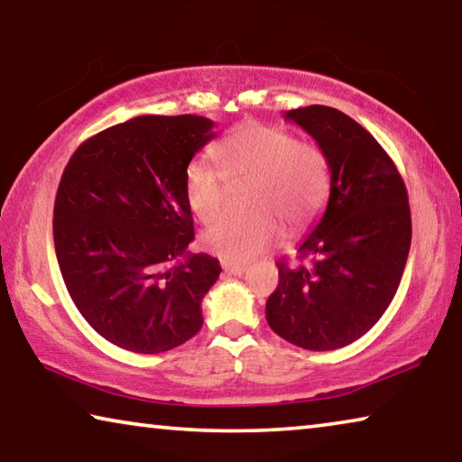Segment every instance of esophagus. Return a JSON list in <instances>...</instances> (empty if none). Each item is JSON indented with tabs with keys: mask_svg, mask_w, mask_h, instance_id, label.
<instances>
[{
	"mask_svg": "<svg viewBox=\"0 0 462 462\" xmlns=\"http://www.w3.org/2000/svg\"><path fill=\"white\" fill-rule=\"evenodd\" d=\"M222 269L230 275H242L246 271V264L236 263V261H222Z\"/></svg>",
	"mask_w": 462,
	"mask_h": 462,
	"instance_id": "34e87169",
	"label": "esophagus"
}]
</instances>
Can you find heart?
<instances>
[{
  "label": "heart",
  "instance_id": "b5f03b06",
  "mask_svg": "<svg viewBox=\"0 0 462 462\" xmlns=\"http://www.w3.org/2000/svg\"><path fill=\"white\" fill-rule=\"evenodd\" d=\"M220 173L193 161L185 169L187 206L201 222H212L226 203V183L253 179L246 214H228L203 234V245L226 261L245 263L259 256L285 224L300 232L316 220L330 193V171L324 152L300 143L285 128L271 124H242L214 146Z\"/></svg>",
  "mask_w": 462,
  "mask_h": 462
}]
</instances>
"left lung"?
Masks as SVG:
<instances>
[{"instance_id":"obj_1","label":"left lung","mask_w":462,"mask_h":462,"mask_svg":"<svg viewBox=\"0 0 462 462\" xmlns=\"http://www.w3.org/2000/svg\"><path fill=\"white\" fill-rule=\"evenodd\" d=\"M316 140L330 169V198L300 263L279 261L267 300L273 332L306 350H336L366 334L400 287L411 245L408 189L391 156L340 109L285 114Z\"/></svg>"}]
</instances>
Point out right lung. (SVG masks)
<instances>
[{"label": "right lung", "instance_id": "add662e5", "mask_svg": "<svg viewBox=\"0 0 462 462\" xmlns=\"http://www.w3.org/2000/svg\"><path fill=\"white\" fill-rule=\"evenodd\" d=\"M201 116H138L91 136L62 171L52 236L77 310L107 342L165 353L203 324L201 300L222 267L189 254L183 179L216 136Z\"/></svg>", "mask_w": 462, "mask_h": 462}]
</instances>
